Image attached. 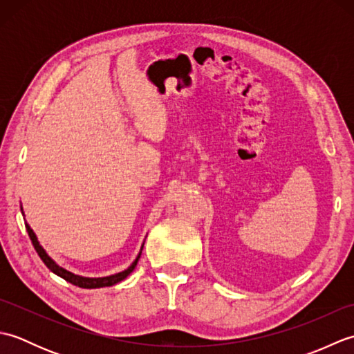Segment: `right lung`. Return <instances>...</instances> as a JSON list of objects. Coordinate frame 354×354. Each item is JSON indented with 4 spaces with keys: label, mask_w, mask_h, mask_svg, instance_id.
Here are the masks:
<instances>
[{
    "label": "right lung",
    "mask_w": 354,
    "mask_h": 354,
    "mask_svg": "<svg viewBox=\"0 0 354 354\" xmlns=\"http://www.w3.org/2000/svg\"><path fill=\"white\" fill-rule=\"evenodd\" d=\"M26 228H27V232H28V237H30V240H32V243H33V246H35V250H36V252H37V255H39L41 257V260L44 261V265L47 266L51 272H55L56 275H59V277H62L64 280H66L68 283H71V284H74V286H79V288H85V289H95V288H104V286H112V284H115V283H118V281H122V280H124V278L129 275L132 270L135 269V266H137V263H138V259H140V255L137 257V260H135L132 265L127 268L126 270H123V272H118V274H115V275H111V277H103V278H85V277H79V275H74V274H71V272H68V270H65L64 268H61V266H57L55 261H53L48 255H47V252H45L44 250H42V246L39 245V242H37V239H36V236H35V232H33V230L28 227V225H26Z\"/></svg>",
    "instance_id": "1"
}]
</instances>
